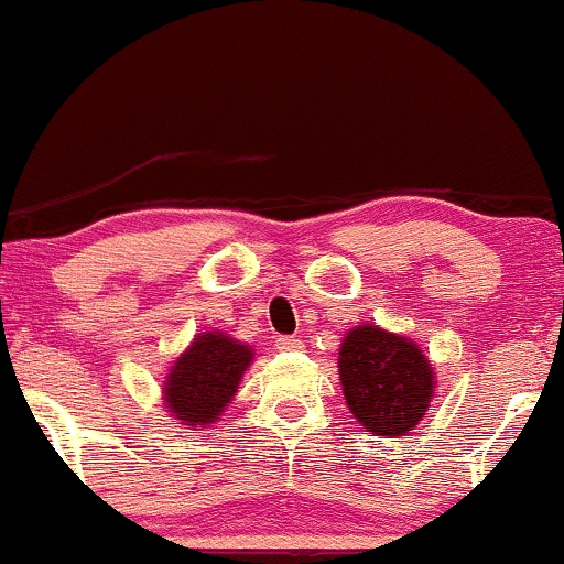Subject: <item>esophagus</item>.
Returning <instances> with one entry per match:
<instances>
[{
	"label": "esophagus",
	"mask_w": 564,
	"mask_h": 564,
	"mask_svg": "<svg viewBox=\"0 0 564 564\" xmlns=\"http://www.w3.org/2000/svg\"><path fill=\"white\" fill-rule=\"evenodd\" d=\"M275 347L281 351H296V349H302V341L296 336H281L275 341Z\"/></svg>",
	"instance_id": "obj_1"
}]
</instances>
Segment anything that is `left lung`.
Segmentation results:
<instances>
[{
	"instance_id": "obj_1",
	"label": "left lung",
	"mask_w": 564,
	"mask_h": 564,
	"mask_svg": "<svg viewBox=\"0 0 564 564\" xmlns=\"http://www.w3.org/2000/svg\"><path fill=\"white\" fill-rule=\"evenodd\" d=\"M338 376L351 415L378 436H404L429 410V359L412 341L376 325L349 330L338 351Z\"/></svg>"
}]
</instances>
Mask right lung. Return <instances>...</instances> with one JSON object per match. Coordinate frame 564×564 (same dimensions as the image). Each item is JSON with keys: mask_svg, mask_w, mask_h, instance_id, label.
Listing matches in <instances>:
<instances>
[{"mask_svg": "<svg viewBox=\"0 0 564 564\" xmlns=\"http://www.w3.org/2000/svg\"><path fill=\"white\" fill-rule=\"evenodd\" d=\"M252 362V349L230 336L205 334L173 365L165 386V402L175 420L202 429L226 410L239 389L243 370Z\"/></svg>", "mask_w": 564, "mask_h": 564, "instance_id": "obj_1", "label": "right lung"}]
</instances>
